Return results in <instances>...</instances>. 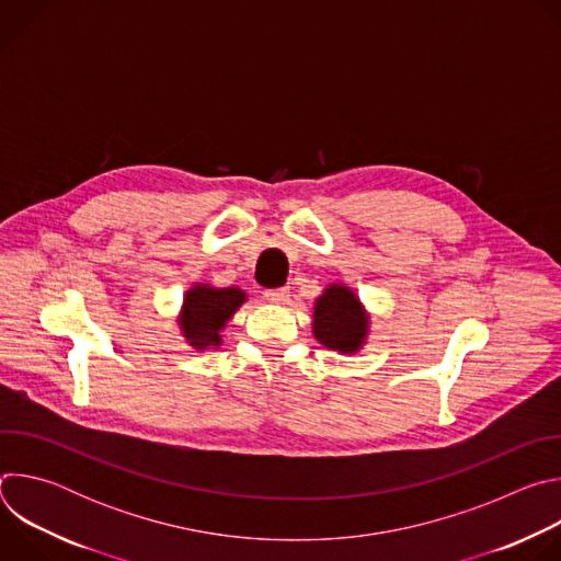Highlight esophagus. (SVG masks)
I'll return each instance as SVG.
<instances>
[{
  "mask_svg": "<svg viewBox=\"0 0 561 561\" xmlns=\"http://www.w3.org/2000/svg\"><path fill=\"white\" fill-rule=\"evenodd\" d=\"M264 297L271 301V304H284L288 299V288H271L264 293Z\"/></svg>",
  "mask_w": 561,
  "mask_h": 561,
  "instance_id": "obj_1",
  "label": "esophagus"
}]
</instances>
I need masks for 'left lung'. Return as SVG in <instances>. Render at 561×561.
<instances>
[{
    "label": "left lung",
    "instance_id": "obj_1",
    "mask_svg": "<svg viewBox=\"0 0 561 561\" xmlns=\"http://www.w3.org/2000/svg\"><path fill=\"white\" fill-rule=\"evenodd\" d=\"M370 317L346 284H329L314 299L312 335L319 344L342 355H355L366 344Z\"/></svg>",
    "mask_w": 561,
    "mask_h": 561
}]
</instances>
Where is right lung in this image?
Masks as SVG:
<instances>
[{
    "label": "right lung",
    "mask_w": 561,
    "mask_h": 561,
    "mask_svg": "<svg viewBox=\"0 0 561 561\" xmlns=\"http://www.w3.org/2000/svg\"><path fill=\"white\" fill-rule=\"evenodd\" d=\"M244 301L247 293L242 288H215L199 282L193 284L184 293L182 310L178 317V324L186 344L195 351L221 346V331Z\"/></svg>",
    "instance_id": "obj_1"
}]
</instances>
